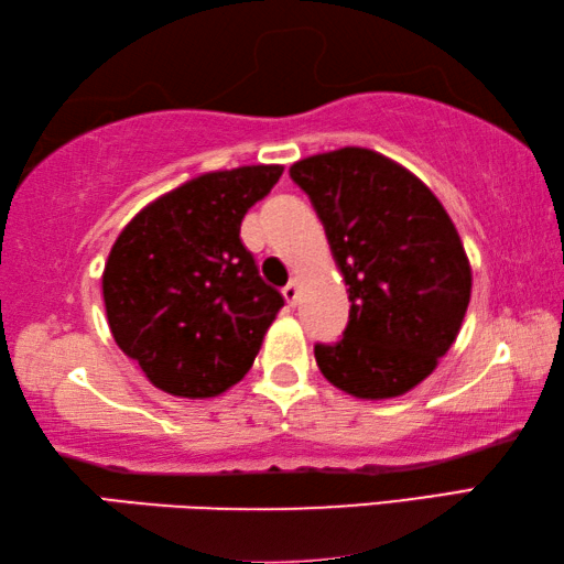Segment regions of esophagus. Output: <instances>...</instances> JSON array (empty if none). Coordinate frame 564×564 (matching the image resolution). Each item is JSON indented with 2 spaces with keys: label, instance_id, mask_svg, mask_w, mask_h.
<instances>
[{
  "label": "esophagus",
  "instance_id": "1",
  "mask_svg": "<svg viewBox=\"0 0 564 564\" xmlns=\"http://www.w3.org/2000/svg\"><path fill=\"white\" fill-rule=\"evenodd\" d=\"M282 294H284V300H288V304L290 307H294V304L300 302V282L297 280H292L288 288L282 290Z\"/></svg>",
  "mask_w": 564,
  "mask_h": 564
}]
</instances>
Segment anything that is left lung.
Wrapping results in <instances>:
<instances>
[{"mask_svg": "<svg viewBox=\"0 0 564 564\" xmlns=\"http://www.w3.org/2000/svg\"><path fill=\"white\" fill-rule=\"evenodd\" d=\"M290 177L310 197L349 294L319 372L357 400H392L435 372L463 327L473 267L455 225L420 177L365 147L304 156Z\"/></svg>", "mask_w": 564, "mask_h": 564, "instance_id": "8db88e82", "label": "left lung"}]
</instances>
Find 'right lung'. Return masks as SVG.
Returning a JSON list of instances; mask_svg holds the SVG:
<instances>
[{"instance_id":"add662e5","label":"right lung","mask_w":564,"mask_h":564,"mask_svg":"<svg viewBox=\"0 0 564 564\" xmlns=\"http://www.w3.org/2000/svg\"><path fill=\"white\" fill-rule=\"evenodd\" d=\"M282 164L192 177L127 221L101 272L115 343L162 392L207 400L252 367L284 307L239 239Z\"/></svg>"}]
</instances>
